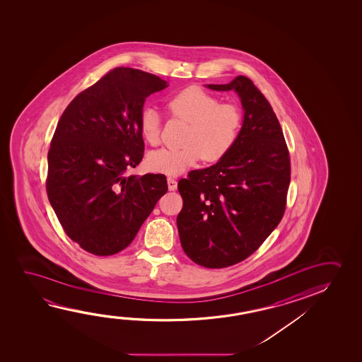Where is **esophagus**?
Here are the masks:
<instances>
[{
    "mask_svg": "<svg viewBox=\"0 0 362 362\" xmlns=\"http://www.w3.org/2000/svg\"><path fill=\"white\" fill-rule=\"evenodd\" d=\"M178 187V182L174 178H168V188L169 190H175Z\"/></svg>",
    "mask_w": 362,
    "mask_h": 362,
    "instance_id": "esophagus-1",
    "label": "esophagus"
}]
</instances>
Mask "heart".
<instances>
[{
	"label": "heart",
	"mask_w": 362,
	"mask_h": 362,
	"mask_svg": "<svg viewBox=\"0 0 362 362\" xmlns=\"http://www.w3.org/2000/svg\"><path fill=\"white\" fill-rule=\"evenodd\" d=\"M166 110L173 117L189 122L184 136V148H159L148 155L146 165L151 172L177 177L198 160L218 161L238 141L241 113L231 103L199 87H187L166 100ZM141 136L150 145L160 141V115L153 107L144 108L139 117Z\"/></svg>",
	"instance_id": "heart-1"
}]
</instances>
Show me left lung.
I'll list each match as a JSON object with an SVG mask.
<instances>
[{
  "mask_svg": "<svg viewBox=\"0 0 362 362\" xmlns=\"http://www.w3.org/2000/svg\"><path fill=\"white\" fill-rule=\"evenodd\" d=\"M207 87L236 90L243 127L228 154L179 180L183 208L177 225L190 260L222 269L254 254L283 218L291 158L276 115L251 79L238 76Z\"/></svg>",
  "mask_w": 362,
  "mask_h": 362,
  "instance_id": "obj_1",
  "label": "left lung"
}]
</instances>
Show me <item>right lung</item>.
<instances>
[{"label":"right lung","mask_w":362,"mask_h":362,"mask_svg":"<svg viewBox=\"0 0 362 362\" xmlns=\"http://www.w3.org/2000/svg\"><path fill=\"white\" fill-rule=\"evenodd\" d=\"M166 83L146 71L115 68L58 121L48 153L49 202L69 238L93 255L126 249L168 192L163 174L124 175L143 160L145 100Z\"/></svg>","instance_id":"1"}]
</instances>
